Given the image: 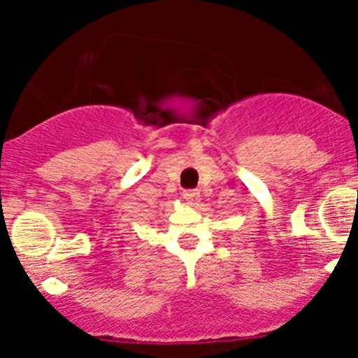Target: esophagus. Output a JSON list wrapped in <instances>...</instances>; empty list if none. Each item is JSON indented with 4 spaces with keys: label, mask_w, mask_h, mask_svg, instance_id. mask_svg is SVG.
<instances>
[{
    "label": "esophagus",
    "mask_w": 358,
    "mask_h": 358,
    "mask_svg": "<svg viewBox=\"0 0 358 358\" xmlns=\"http://www.w3.org/2000/svg\"><path fill=\"white\" fill-rule=\"evenodd\" d=\"M182 196H184V199H186L189 204H198L199 203V191L187 189V191L182 192Z\"/></svg>",
    "instance_id": "1"
}]
</instances>
